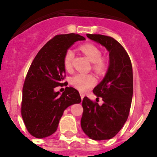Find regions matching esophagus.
I'll return each instance as SVG.
<instances>
[{
	"instance_id": "obj_1",
	"label": "esophagus",
	"mask_w": 157,
	"mask_h": 157,
	"mask_svg": "<svg viewBox=\"0 0 157 157\" xmlns=\"http://www.w3.org/2000/svg\"><path fill=\"white\" fill-rule=\"evenodd\" d=\"M80 96H81L82 100L83 98H84V97H85V95H84V94H82V93H81V94H80Z\"/></svg>"
}]
</instances>
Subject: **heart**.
<instances>
[{
    "label": "heart",
    "instance_id": "b5f03b06",
    "mask_svg": "<svg viewBox=\"0 0 157 157\" xmlns=\"http://www.w3.org/2000/svg\"><path fill=\"white\" fill-rule=\"evenodd\" d=\"M82 52L85 54L89 60L94 63V69L98 73H102L105 70V64L101 59V51L100 48L93 44H85L80 47ZM74 59V52L71 49L67 50L63 58V65L66 70L71 68L72 61ZM71 84L81 91H86L95 83V78L93 75L88 74H77L71 78Z\"/></svg>",
    "mask_w": 157,
    "mask_h": 157
}]
</instances>
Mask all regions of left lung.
Wrapping results in <instances>:
<instances>
[{
    "label": "left lung",
    "instance_id": "obj_1",
    "mask_svg": "<svg viewBox=\"0 0 157 157\" xmlns=\"http://www.w3.org/2000/svg\"><path fill=\"white\" fill-rule=\"evenodd\" d=\"M109 52V64L105 77L94 89V94L104 103H94L83 98L81 127L93 140L111 139L125 124L133 97V70L128 54L112 37L101 34H86Z\"/></svg>",
    "mask_w": 157,
    "mask_h": 157
}]
</instances>
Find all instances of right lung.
I'll return each mask as SVG.
<instances>
[{"mask_svg": "<svg viewBox=\"0 0 157 157\" xmlns=\"http://www.w3.org/2000/svg\"><path fill=\"white\" fill-rule=\"evenodd\" d=\"M84 40L77 34L55 36L30 65L23 88L21 114L27 130L35 138H46L56 132L65 109L81 102L79 93L73 87H66L62 94L54 89L67 85L63 82L65 53L75 42Z\"/></svg>", "mask_w": 157, "mask_h": 157, "instance_id": "right-lung-1", "label": "right lung"}]
</instances>
